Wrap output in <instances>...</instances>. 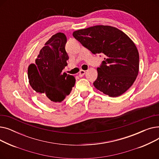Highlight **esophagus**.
Wrapping results in <instances>:
<instances>
[{"label":"esophagus","mask_w":159,"mask_h":159,"mask_svg":"<svg viewBox=\"0 0 159 159\" xmlns=\"http://www.w3.org/2000/svg\"><path fill=\"white\" fill-rule=\"evenodd\" d=\"M85 73H86V71H84V70H80L79 75L80 77H82V76H84V75H85Z\"/></svg>","instance_id":"34e87169"}]
</instances>
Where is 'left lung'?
<instances>
[{"label": "left lung", "instance_id": "1", "mask_svg": "<svg viewBox=\"0 0 159 159\" xmlns=\"http://www.w3.org/2000/svg\"><path fill=\"white\" fill-rule=\"evenodd\" d=\"M75 39L93 54L106 55L93 82L105 95L116 97L134 83L139 70V55L133 40L123 31L110 26L97 25L73 33Z\"/></svg>", "mask_w": 159, "mask_h": 159}]
</instances>
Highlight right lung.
I'll return each instance as SVG.
<instances>
[{"mask_svg":"<svg viewBox=\"0 0 159 159\" xmlns=\"http://www.w3.org/2000/svg\"><path fill=\"white\" fill-rule=\"evenodd\" d=\"M66 42L64 33L53 35L40 49L35 64L28 67L30 86L42 101L51 106L63 101L75 84L73 76L62 73L69 58L65 49Z\"/></svg>","mask_w":159,"mask_h":159,"instance_id":"right-lung-1","label":"right lung"}]
</instances>
